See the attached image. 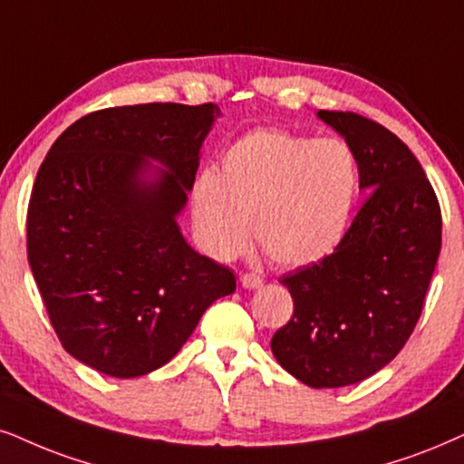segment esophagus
Instances as JSON below:
<instances>
[{
  "mask_svg": "<svg viewBox=\"0 0 464 464\" xmlns=\"http://www.w3.org/2000/svg\"><path fill=\"white\" fill-rule=\"evenodd\" d=\"M239 285H242L244 289H259L263 285V278L256 274H242L239 276Z\"/></svg>",
  "mask_w": 464,
  "mask_h": 464,
  "instance_id": "34e87169",
  "label": "esophagus"
}]
</instances>
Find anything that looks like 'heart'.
Wrapping results in <instances>:
<instances>
[{"mask_svg":"<svg viewBox=\"0 0 464 464\" xmlns=\"http://www.w3.org/2000/svg\"><path fill=\"white\" fill-rule=\"evenodd\" d=\"M357 160L347 143L256 130L222 154L220 173L192 186V216L203 244L228 259L248 242L276 266H308L336 248L357 197Z\"/></svg>","mask_w":464,"mask_h":464,"instance_id":"1","label":"heart"}]
</instances>
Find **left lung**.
<instances>
[{
  "instance_id": "obj_1",
  "label": "left lung",
  "mask_w": 464,
  "mask_h": 464,
  "mask_svg": "<svg viewBox=\"0 0 464 464\" xmlns=\"http://www.w3.org/2000/svg\"><path fill=\"white\" fill-rule=\"evenodd\" d=\"M316 115L347 140L368 192L332 255L280 278L293 316L274 334L272 353L321 390L379 372L411 336L441 250V208L394 132L351 111Z\"/></svg>"
}]
</instances>
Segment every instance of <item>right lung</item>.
I'll list each match as a JSON object with an SVG mask.
<instances>
[{
  "instance_id": "right-lung-1",
  "label": "right lung",
  "mask_w": 464,
  "mask_h": 464,
  "mask_svg": "<svg viewBox=\"0 0 464 464\" xmlns=\"http://www.w3.org/2000/svg\"><path fill=\"white\" fill-rule=\"evenodd\" d=\"M216 117L214 102L102 109L68 126L40 164L29 267L62 347L93 371L132 379L164 366L236 291L231 269L178 227Z\"/></svg>"
}]
</instances>
